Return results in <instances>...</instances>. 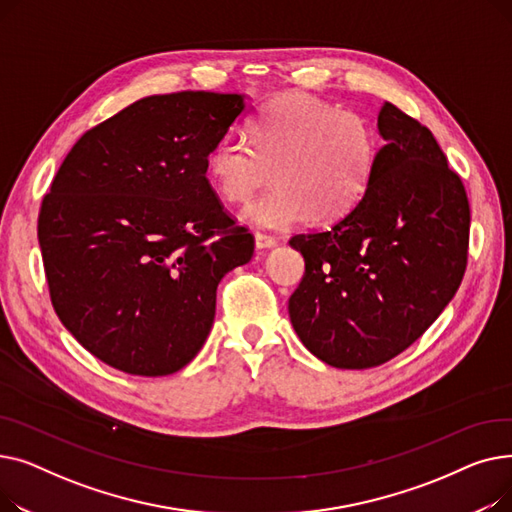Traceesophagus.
Instances as JSON below:
<instances>
[{"label": "esophagus", "mask_w": 512, "mask_h": 512, "mask_svg": "<svg viewBox=\"0 0 512 512\" xmlns=\"http://www.w3.org/2000/svg\"><path fill=\"white\" fill-rule=\"evenodd\" d=\"M278 245V240L274 236H267V234H255V247L259 251H265V249H274Z\"/></svg>", "instance_id": "1"}]
</instances>
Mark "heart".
Listing matches in <instances>:
<instances>
[{"instance_id":"b5f03b06","label":"heart","mask_w":512,"mask_h":512,"mask_svg":"<svg viewBox=\"0 0 512 512\" xmlns=\"http://www.w3.org/2000/svg\"><path fill=\"white\" fill-rule=\"evenodd\" d=\"M378 139L355 112L305 91L267 101L251 122V145L228 134L207 157V178L228 203H245L274 172V191L242 209L265 230L332 220L351 209L371 180Z\"/></svg>"}]
</instances>
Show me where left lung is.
<instances>
[{"mask_svg":"<svg viewBox=\"0 0 512 512\" xmlns=\"http://www.w3.org/2000/svg\"><path fill=\"white\" fill-rule=\"evenodd\" d=\"M378 132L386 145L361 199L326 232L288 240L305 259L290 324L338 369L409 348L452 301L467 263V193L434 134L388 101Z\"/></svg>","mask_w":512,"mask_h":512,"instance_id":"1","label":"left lung"}]
</instances>
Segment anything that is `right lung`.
Returning a JSON list of instances; mask_svg holds the SVG:
<instances>
[{
    "mask_svg": "<svg viewBox=\"0 0 512 512\" xmlns=\"http://www.w3.org/2000/svg\"><path fill=\"white\" fill-rule=\"evenodd\" d=\"M249 97L151 95L85 132L39 213L53 309L91 355L130 375L191 363L215 290L253 257V236L215 197L207 157Z\"/></svg>",
    "mask_w": 512,
    "mask_h": 512,
    "instance_id": "right-lung-1",
    "label": "right lung"
}]
</instances>
